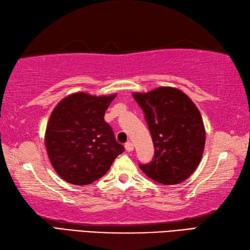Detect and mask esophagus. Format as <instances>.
Masks as SVG:
<instances>
[{
	"instance_id": "obj_1",
	"label": "esophagus",
	"mask_w": 250,
	"mask_h": 250,
	"mask_svg": "<svg viewBox=\"0 0 250 250\" xmlns=\"http://www.w3.org/2000/svg\"><path fill=\"white\" fill-rule=\"evenodd\" d=\"M125 149L127 152H132L134 151V144H132L131 142H127L125 144Z\"/></svg>"
}]
</instances>
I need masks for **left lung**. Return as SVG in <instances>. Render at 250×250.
Wrapping results in <instances>:
<instances>
[{
	"label": "left lung",
	"mask_w": 250,
	"mask_h": 250,
	"mask_svg": "<svg viewBox=\"0 0 250 250\" xmlns=\"http://www.w3.org/2000/svg\"><path fill=\"white\" fill-rule=\"evenodd\" d=\"M146 115L155 155L148 165H139L149 179L175 185L189 177L200 164L205 128L200 111L176 87L159 86L131 94Z\"/></svg>",
	"instance_id": "obj_1"
}]
</instances>
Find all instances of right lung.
Masks as SVG:
<instances>
[{"label":"right lung","mask_w":250,"mask_h":250,"mask_svg":"<svg viewBox=\"0 0 250 250\" xmlns=\"http://www.w3.org/2000/svg\"><path fill=\"white\" fill-rule=\"evenodd\" d=\"M115 96L73 93L51 112L45 134L47 154L55 172L69 184L87 185L101 179L124 152L104 120Z\"/></svg>","instance_id":"add662e5"}]
</instances>
